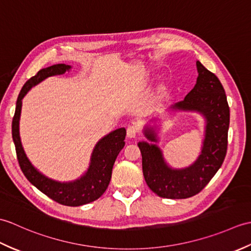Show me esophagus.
I'll list each match as a JSON object with an SVG mask.
<instances>
[{
	"instance_id": "esophagus-1",
	"label": "esophagus",
	"mask_w": 251,
	"mask_h": 251,
	"mask_svg": "<svg viewBox=\"0 0 251 251\" xmlns=\"http://www.w3.org/2000/svg\"><path fill=\"white\" fill-rule=\"evenodd\" d=\"M138 127L136 125H129L127 127V137L128 138H135L138 132Z\"/></svg>"
}]
</instances>
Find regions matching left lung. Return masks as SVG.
<instances>
[{"label":"left lung","mask_w":251,"mask_h":251,"mask_svg":"<svg viewBox=\"0 0 251 251\" xmlns=\"http://www.w3.org/2000/svg\"><path fill=\"white\" fill-rule=\"evenodd\" d=\"M196 68L199 76L193 89L182 101L168 109L196 112L204 117V139L194 163L183 168H174L165 161L161 148L156 145L161 129L157 117L143 127V135L149 141L138 142L146 182L154 193L164 199H188L200 193L219 170L226 154L230 108L225 88L219 78L200 61H196Z\"/></svg>","instance_id":"obj_1"}]
</instances>
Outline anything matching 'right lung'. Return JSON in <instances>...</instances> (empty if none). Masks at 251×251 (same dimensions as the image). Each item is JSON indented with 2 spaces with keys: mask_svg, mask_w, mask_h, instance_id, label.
<instances>
[{
  "mask_svg": "<svg viewBox=\"0 0 251 251\" xmlns=\"http://www.w3.org/2000/svg\"><path fill=\"white\" fill-rule=\"evenodd\" d=\"M71 68V66L65 65V63H58V65L42 69L37 72L36 75L32 76L25 82L20 90L17 102H16L15 115L12 123V135L19 166L25 178L50 199L61 205L76 207L98 200L105 192L110 183L112 168H113L115 159L125 146L124 140L126 129L122 127V128H117L101 138L94 148L86 172L79 178L73 181H68V182L50 179L39 172L26 156L23 145H21L19 134L21 106H23V99L25 96L32 87L44 81L45 78L61 75L67 71H70Z\"/></svg>",
  "mask_w": 251,
  "mask_h": 251,
  "instance_id": "add662e5",
  "label": "right lung"
}]
</instances>
